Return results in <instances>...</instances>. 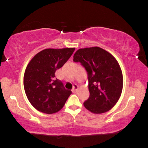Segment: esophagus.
Segmentation results:
<instances>
[{
	"instance_id": "1",
	"label": "esophagus",
	"mask_w": 148,
	"mask_h": 148,
	"mask_svg": "<svg viewBox=\"0 0 148 148\" xmlns=\"http://www.w3.org/2000/svg\"><path fill=\"white\" fill-rule=\"evenodd\" d=\"M77 88H78V86H77V85L74 84V86H73V89H72V91H73V92H76V91H77Z\"/></svg>"
}]
</instances>
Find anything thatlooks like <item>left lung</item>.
<instances>
[{
  "label": "left lung",
  "mask_w": 148,
  "mask_h": 148,
  "mask_svg": "<svg viewBox=\"0 0 148 148\" xmlns=\"http://www.w3.org/2000/svg\"><path fill=\"white\" fill-rule=\"evenodd\" d=\"M87 72L89 99L84 102L87 110L94 114L109 111L118 101L123 84L120 66L115 57L99 47L79 49L74 55Z\"/></svg>",
  "instance_id": "left-lung-1"
}]
</instances>
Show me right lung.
Wrapping results in <instances>:
<instances>
[{
	"instance_id": "obj_1",
	"label": "right lung",
	"mask_w": 148,
	"mask_h": 148,
	"mask_svg": "<svg viewBox=\"0 0 148 148\" xmlns=\"http://www.w3.org/2000/svg\"><path fill=\"white\" fill-rule=\"evenodd\" d=\"M74 50V47L45 49L35 55L27 65L23 77L24 89L27 99L37 110L48 114L56 113L72 94L56 78L55 73Z\"/></svg>"
}]
</instances>
